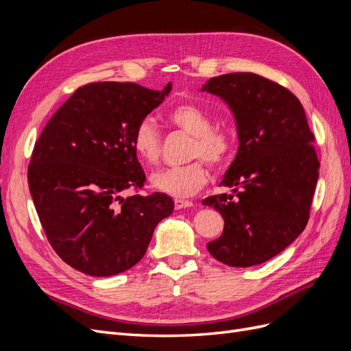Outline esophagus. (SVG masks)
I'll return each instance as SVG.
<instances>
[{
    "instance_id": "obj_1",
    "label": "esophagus",
    "mask_w": 351,
    "mask_h": 351,
    "mask_svg": "<svg viewBox=\"0 0 351 351\" xmlns=\"http://www.w3.org/2000/svg\"><path fill=\"white\" fill-rule=\"evenodd\" d=\"M174 206L176 209H184V208H190L193 206V202L192 200H184V199H176L174 200Z\"/></svg>"
}]
</instances>
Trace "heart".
Listing matches in <instances>:
<instances>
[{"mask_svg": "<svg viewBox=\"0 0 351 351\" xmlns=\"http://www.w3.org/2000/svg\"><path fill=\"white\" fill-rule=\"evenodd\" d=\"M168 120L180 130L193 136L195 142L190 158H204L212 167L226 162L232 147V136L228 129L212 127L210 114L192 102L176 105L168 112ZM133 149L141 161L152 167L161 156V134L152 120L145 119L133 132ZM208 169L202 161H195L183 167L164 168L151 176V187L156 192L173 197H189L205 186Z\"/></svg>", "mask_w": 351, "mask_h": 351, "instance_id": "obj_1", "label": "heart"}]
</instances>
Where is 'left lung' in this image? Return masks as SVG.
<instances>
[{"label":"left lung","mask_w":351,"mask_h":351,"mask_svg":"<svg viewBox=\"0 0 351 351\" xmlns=\"http://www.w3.org/2000/svg\"><path fill=\"white\" fill-rule=\"evenodd\" d=\"M200 90L228 105L239 139L219 183L232 193L202 200L224 218V231L208 250L228 267H253L277 256L307 224L319 177L315 136L300 101L259 74H222Z\"/></svg>","instance_id":"1"}]
</instances>
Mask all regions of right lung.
<instances>
[{
    "label": "right lung",
    "mask_w": 351,
    "mask_h": 351,
    "mask_svg": "<svg viewBox=\"0 0 351 351\" xmlns=\"http://www.w3.org/2000/svg\"><path fill=\"white\" fill-rule=\"evenodd\" d=\"M129 82L79 88L35 143L27 169L30 196L48 241L71 268L112 277L139 262L159 221L174 210L165 193L124 197L145 173L133 132L171 92Z\"/></svg>",
    "instance_id": "add662e5"
}]
</instances>
